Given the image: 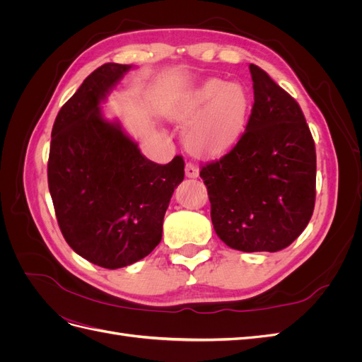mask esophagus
Listing matches in <instances>:
<instances>
[{
    "label": "esophagus",
    "instance_id": "obj_1",
    "mask_svg": "<svg viewBox=\"0 0 362 362\" xmlns=\"http://www.w3.org/2000/svg\"><path fill=\"white\" fill-rule=\"evenodd\" d=\"M198 175H199V169H198V166H196V164H193V163L185 164V177H187V178H198Z\"/></svg>",
    "mask_w": 362,
    "mask_h": 362
}]
</instances>
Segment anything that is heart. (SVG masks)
<instances>
[{
  "label": "heart",
  "mask_w": 362,
  "mask_h": 362,
  "mask_svg": "<svg viewBox=\"0 0 362 362\" xmlns=\"http://www.w3.org/2000/svg\"><path fill=\"white\" fill-rule=\"evenodd\" d=\"M249 112V95L242 84L208 80L185 92L172 117L187 124L184 139L199 156H216L231 148L242 134Z\"/></svg>",
  "instance_id": "b5f03b06"
}]
</instances>
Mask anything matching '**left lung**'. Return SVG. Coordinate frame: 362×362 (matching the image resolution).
I'll return each mask as SVG.
<instances>
[{
	"mask_svg": "<svg viewBox=\"0 0 362 362\" xmlns=\"http://www.w3.org/2000/svg\"><path fill=\"white\" fill-rule=\"evenodd\" d=\"M254 105L245 134L201 169L214 231L229 247L278 252L308 225L315 202V146L299 104L249 64Z\"/></svg>",
	"mask_w": 362,
	"mask_h": 362,
	"instance_id": "left-lung-1",
	"label": "left lung"
}]
</instances>
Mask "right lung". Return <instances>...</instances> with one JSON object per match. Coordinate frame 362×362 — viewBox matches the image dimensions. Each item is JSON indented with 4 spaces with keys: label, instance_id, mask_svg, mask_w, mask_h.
Segmentation results:
<instances>
[{
    "label": "right lung",
    "instance_id": "1",
    "mask_svg": "<svg viewBox=\"0 0 362 362\" xmlns=\"http://www.w3.org/2000/svg\"><path fill=\"white\" fill-rule=\"evenodd\" d=\"M133 68L105 63L64 104L51 133L48 187L68 245L104 269L149 255L161 242L163 218L184 180V160L157 164L101 110Z\"/></svg>",
    "mask_w": 362,
    "mask_h": 362
}]
</instances>
